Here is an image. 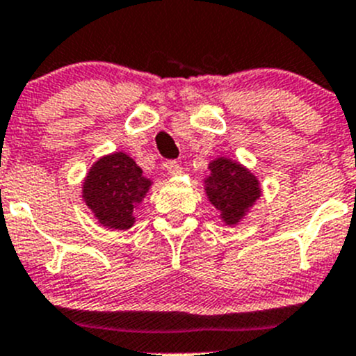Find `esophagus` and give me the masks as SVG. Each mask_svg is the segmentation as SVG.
<instances>
[{
  "mask_svg": "<svg viewBox=\"0 0 356 356\" xmlns=\"http://www.w3.org/2000/svg\"><path fill=\"white\" fill-rule=\"evenodd\" d=\"M165 168H167L168 175H179L182 172L181 165L177 161H167L165 163Z\"/></svg>",
  "mask_w": 356,
  "mask_h": 356,
  "instance_id": "esophagus-1",
  "label": "esophagus"
}]
</instances>
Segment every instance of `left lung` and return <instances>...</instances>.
I'll list each match as a JSON object with an SVG mask.
<instances>
[{
    "label": "left lung",
    "mask_w": 356,
    "mask_h": 356,
    "mask_svg": "<svg viewBox=\"0 0 356 356\" xmlns=\"http://www.w3.org/2000/svg\"><path fill=\"white\" fill-rule=\"evenodd\" d=\"M211 175L205 179V193L221 212L227 225H237L260 198V182L248 168L228 158L209 163Z\"/></svg>",
    "instance_id": "left-lung-1"
}]
</instances>
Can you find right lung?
Returning a JSON list of instances; mask_svg holds the SVG:
<instances>
[{
	"label": "right lung",
	"mask_w": 356,
	"mask_h": 356,
	"mask_svg": "<svg viewBox=\"0 0 356 356\" xmlns=\"http://www.w3.org/2000/svg\"><path fill=\"white\" fill-rule=\"evenodd\" d=\"M152 182L124 152L103 156L82 184V198L105 228L128 230L135 223L133 211L144 200Z\"/></svg>",
	"instance_id": "add662e5"
}]
</instances>
